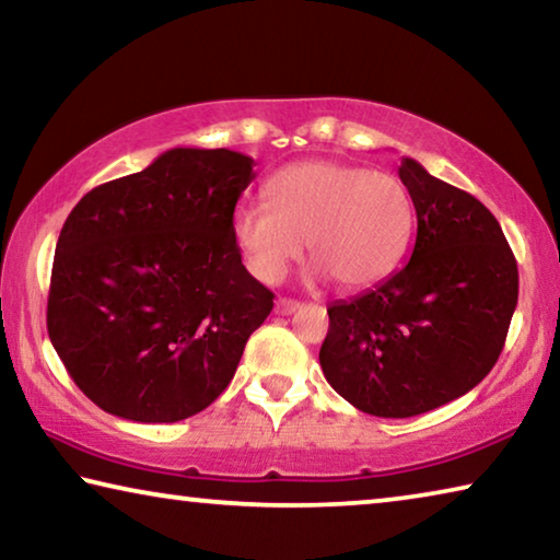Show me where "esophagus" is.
Segmentation results:
<instances>
[{
	"mask_svg": "<svg viewBox=\"0 0 560 560\" xmlns=\"http://www.w3.org/2000/svg\"><path fill=\"white\" fill-rule=\"evenodd\" d=\"M301 303L299 301H291V299H277V303H273V314L279 316H291L293 311H299Z\"/></svg>",
	"mask_w": 560,
	"mask_h": 560,
	"instance_id": "34e87169",
	"label": "esophagus"
}]
</instances>
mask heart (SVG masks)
<instances>
[{
	"mask_svg": "<svg viewBox=\"0 0 560 560\" xmlns=\"http://www.w3.org/2000/svg\"><path fill=\"white\" fill-rule=\"evenodd\" d=\"M269 202L232 214L236 249L254 277L279 283L303 254L316 279L358 291L385 279L402 259L412 232V200L390 173L308 160L279 170L267 183Z\"/></svg>",
	"mask_w": 560,
	"mask_h": 560,
	"instance_id": "1",
	"label": "heart"
}]
</instances>
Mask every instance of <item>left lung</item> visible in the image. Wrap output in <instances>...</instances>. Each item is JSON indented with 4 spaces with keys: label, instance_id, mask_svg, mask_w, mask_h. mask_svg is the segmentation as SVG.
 <instances>
[{
    "label": "left lung",
    "instance_id": "obj_1",
    "mask_svg": "<svg viewBox=\"0 0 560 560\" xmlns=\"http://www.w3.org/2000/svg\"><path fill=\"white\" fill-rule=\"evenodd\" d=\"M397 175L417 214L412 257L375 289L330 303L318 353L330 387L375 417L430 412L485 381L518 301L497 217L412 158Z\"/></svg>",
    "mask_w": 560,
    "mask_h": 560
}]
</instances>
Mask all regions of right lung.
Segmentation results:
<instances>
[{
    "mask_svg": "<svg viewBox=\"0 0 560 560\" xmlns=\"http://www.w3.org/2000/svg\"><path fill=\"white\" fill-rule=\"evenodd\" d=\"M252 179L249 155L173 148L71 210L56 242L46 328L101 410L177 422L230 385L273 308L232 236Z\"/></svg>",
    "mask_w": 560,
    "mask_h": 560,
    "instance_id": "obj_1",
    "label": "right lung"
}]
</instances>
